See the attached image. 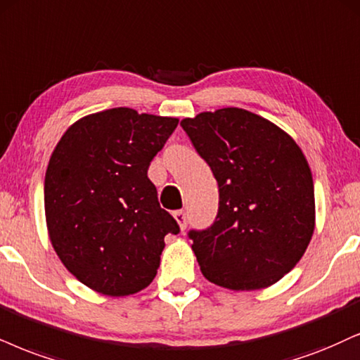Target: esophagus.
Returning <instances> with one entry per match:
<instances>
[{
    "label": "esophagus",
    "instance_id": "obj_1",
    "mask_svg": "<svg viewBox=\"0 0 360 360\" xmlns=\"http://www.w3.org/2000/svg\"><path fill=\"white\" fill-rule=\"evenodd\" d=\"M173 219L176 220V224H179L180 230L187 229V215H185V212H181V210L173 212Z\"/></svg>",
    "mask_w": 360,
    "mask_h": 360
}]
</instances>
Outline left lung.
<instances>
[{"label": "left lung", "instance_id": "left-lung-1", "mask_svg": "<svg viewBox=\"0 0 360 360\" xmlns=\"http://www.w3.org/2000/svg\"><path fill=\"white\" fill-rule=\"evenodd\" d=\"M219 184V215L190 232L203 277L230 290L278 282L307 250L316 229L309 162L295 140L243 108L180 122Z\"/></svg>", "mask_w": 360, "mask_h": 360}]
</instances>
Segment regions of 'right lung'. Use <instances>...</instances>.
Masks as SVG:
<instances>
[{"label": "right lung", "mask_w": 360, "mask_h": 360, "mask_svg": "<svg viewBox=\"0 0 360 360\" xmlns=\"http://www.w3.org/2000/svg\"><path fill=\"white\" fill-rule=\"evenodd\" d=\"M176 123L110 108L77 120L53 150L44 176L48 237L61 264L91 290H143L157 275L165 235L180 232L146 175Z\"/></svg>", "instance_id": "add662e5"}]
</instances>
